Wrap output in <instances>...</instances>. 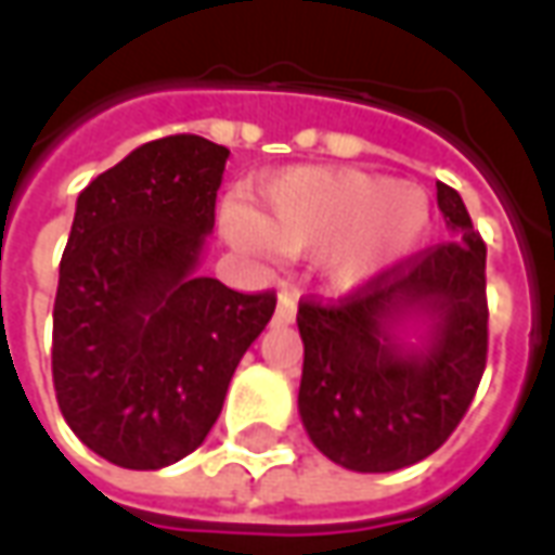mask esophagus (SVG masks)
Returning a JSON list of instances; mask_svg holds the SVG:
<instances>
[{
    "label": "esophagus",
    "mask_w": 555,
    "mask_h": 555,
    "mask_svg": "<svg viewBox=\"0 0 555 555\" xmlns=\"http://www.w3.org/2000/svg\"><path fill=\"white\" fill-rule=\"evenodd\" d=\"M294 318H297V297L288 294V291H282V294H279V306H276V321L291 324Z\"/></svg>",
    "instance_id": "obj_1"
}]
</instances>
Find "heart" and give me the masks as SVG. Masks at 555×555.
I'll use <instances>...</instances> for the list:
<instances>
[{"instance_id":"obj_1","label":"heart","mask_w":555,"mask_h":555,"mask_svg":"<svg viewBox=\"0 0 555 555\" xmlns=\"http://www.w3.org/2000/svg\"><path fill=\"white\" fill-rule=\"evenodd\" d=\"M222 229L246 253H318L333 282L357 285L401 261L430 229L416 183L357 169H291L267 181L258 207H229Z\"/></svg>"}]
</instances>
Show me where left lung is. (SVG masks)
I'll use <instances>...</instances> for the list:
<instances>
[{"mask_svg":"<svg viewBox=\"0 0 555 555\" xmlns=\"http://www.w3.org/2000/svg\"><path fill=\"white\" fill-rule=\"evenodd\" d=\"M454 241L360 282L338 300H300V416L312 442L357 473H392L440 449L473 404L488 362V246L464 198L437 183ZM425 313L429 336L404 349L388 324Z\"/></svg>","mask_w":555,"mask_h":555,"instance_id":"1","label":"left lung"}]
</instances>
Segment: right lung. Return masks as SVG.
<instances>
[{"mask_svg": "<svg viewBox=\"0 0 555 555\" xmlns=\"http://www.w3.org/2000/svg\"><path fill=\"white\" fill-rule=\"evenodd\" d=\"M229 147L193 133L130 151L79 193L53 306V386L91 452L159 469L198 449L276 309L195 276Z\"/></svg>", "mask_w": 555, "mask_h": 555, "instance_id": "add662e5", "label": "right lung"}]
</instances>
